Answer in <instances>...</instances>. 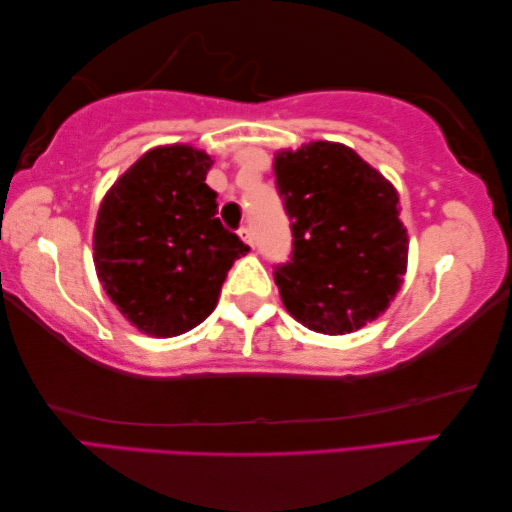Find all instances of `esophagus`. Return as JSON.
Wrapping results in <instances>:
<instances>
[{"label": "esophagus", "instance_id": "1", "mask_svg": "<svg viewBox=\"0 0 512 512\" xmlns=\"http://www.w3.org/2000/svg\"><path fill=\"white\" fill-rule=\"evenodd\" d=\"M240 236H242V240H245L247 242V245L249 247H256V236H254V229H251V226H242V229H240Z\"/></svg>", "mask_w": 512, "mask_h": 512}]
</instances>
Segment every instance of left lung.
<instances>
[{
    "label": "left lung",
    "instance_id": "1",
    "mask_svg": "<svg viewBox=\"0 0 512 512\" xmlns=\"http://www.w3.org/2000/svg\"><path fill=\"white\" fill-rule=\"evenodd\" d=\"M274 177L292 231L290 261L274 270L288 313L329 335L372 322L406 274L397 190L354 149L326 140L276 154Z\"/></svg>",
    "mask_w": 512,
    "mask_h": 512
}]
</instances>
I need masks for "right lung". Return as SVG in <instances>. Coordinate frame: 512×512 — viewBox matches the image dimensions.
Returning a JSON list of instances; mask_svg holds the SVG:
<instances>
[{
  "mask_svg": "<svg viewBox=\"0 0 512 512\" xmlns=\"http://www.w3.org/2000/svg\"><path fill=\"white\" fill-rule=\"evenodd\" d=\"M211 156L190 145L149 149L99 206L95 267L127 320L156 338L206 320L226 272L249 247L217 217Z\"/></svg>",
  "mask_w": 512,
  "mask_h": 512,
  "instance_id": "right-lung-1",
  "label": "right lung"
}]
</instances>
